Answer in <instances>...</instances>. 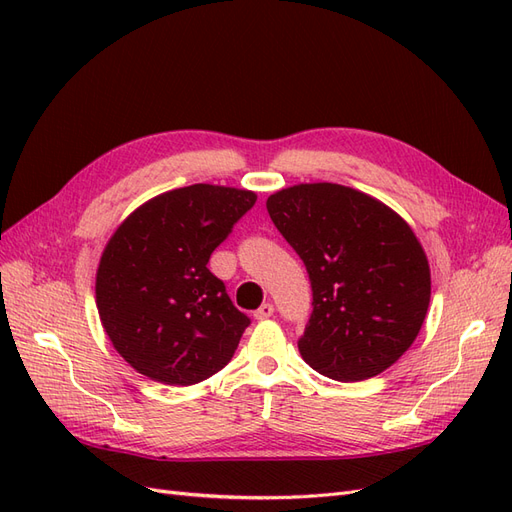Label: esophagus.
<instances>
[{"label": "esophagus", "instance_id": "esophagus-1", "mask_svg": "<svg viewBox=\"0 0 512 512\" xmlns=\"http://www.w3.org/2000/svg\"><path fill=\"white\" fill-rule=\"evenodd\" d=\"M273 312H275L273 303H262V305L256 309V312H254V318H256V320H267V318L273 316Z\"/></svg>", "mask_w": 512, "mask_h": 512}]
</instances>
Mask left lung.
<instances>
[{
  "label": "left lung",
  "mask_w": 512,
  "mask_h": 512,
  "mask_svg": "<svg viewBox=\"0 0 512 512\" xmlns=\"http://www.w3.org/2000/svg\"><path fill=\"white\" fill-rule=\"evenodd\" d=\"M267 211L312 282L303 361L339 382L382 374L412 346L429 307V262L412 228L337 183L292 185L267 198Z\"/></svg>",
  "instance_id": "1"
}]
</instances>
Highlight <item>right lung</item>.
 <instances>
[{
  "label": "right lung",
  "instance_id": "obj_1",
  "mask_svg": "<svg viewBox=\"0 0 512 512\" xmlns=\"http://www.w3.org/2000/svg\"><path fill=\"white\" fill-rule=\"evenodd\" d=\"M254 203L250 190L194 183L147 200L108 239L96 305L108 339L138 374L190 386L232 359L250 318L207 262Z\"/></svg>",
  "mask_w": 512,
  "mask_h": 512
}]
</instances>
